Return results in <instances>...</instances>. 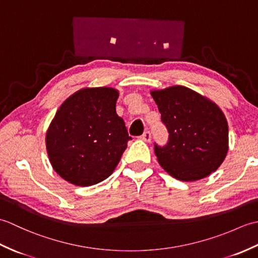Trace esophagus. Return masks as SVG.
<instances>
[{
	"instance_id": "1",
	"label": "esophagus",
	"mask_w": 258,
	"mask_h": 258,
	"mask_svg": "<svg viewBox=\"0 0 258 258\" xmlns=\"http://www.w3.org/2000/svg\"><path fill=\"white\" fill-rule=\"evenodd\" d=\"M140 139H141L142 141H144V142H150L151 139H152V134H151L150 131H146V132H144L143 135H142Z\"/></svg>"
}]
</instances>
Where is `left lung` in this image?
<instances>
[{
    "instance_id": "8db88e82",
    "label": "left lung",
    "mask_w": 258,
    "mask_h": 258,
    "mask_svg": "<svg viewBox=\"0 0 258 258\" xmlns=\"http://www.w3.org/2000/svg\"><path fill=\"white\" fill-rule=\"evenodd\" d=\"M168 131L166 145L154 144L161 166L191 182L215 172L228 151V125L215 103L185 86L151 92Z\"/></svg>"
}]
</instances>
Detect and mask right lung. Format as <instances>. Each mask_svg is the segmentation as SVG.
<instances>
[{"label": "right lung", "mask_w": 258, "mask_h": 258, "mask_svg": "<svg viewBox=\"0 0 258 258\" xmlns=\"http://www.w3.org/2000/svg\"><path fill=\"white\" fill-rule=\"evenodd\" d=\"M112 87L80 90L65 101L46 133L50 162L59 176L78 186L106 179L132 140L116 114Z\"/></svg>", "instance_id": "obj_1"}]
</instances>
